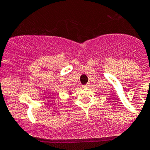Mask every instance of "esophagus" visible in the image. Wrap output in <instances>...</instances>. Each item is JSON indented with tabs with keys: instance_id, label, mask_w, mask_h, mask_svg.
<instances>
[{
	"instance_id": "obj_1",
	"label": "esophagus",
	"mask_w": 150,
	"mask_h": 150,
	"mask_svg": "<svg viewBox=\"0 0 150 150\" xmlns=\"http://www.w3.org/2000/svg\"><path fill=\"white\" fill-rule=\"evenodd\" d=\"M87 86H88V84H84V85H82V86H81V87H83V88H84V87H87Z\"/></svg>"
}]
</instances>
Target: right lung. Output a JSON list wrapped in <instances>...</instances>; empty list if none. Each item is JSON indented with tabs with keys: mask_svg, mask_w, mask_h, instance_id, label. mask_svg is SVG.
Returning a JSON list of instances; mask_svg holds the SVG:
<instances>
[{
	"mask_svg": "<svg viewBox=\"0 0 150 150\" xmlns=\"http://www.w3.org/2000/svg\"><path fill=\"white\" fill-rule=\"evenodd\" d=\"M71 93H70V94H71Z\"/></svg>",
	"mask_w": 150,
	"mask_h": 150,
	"instance_id": "add662e5",
	"label": "right lung"
}]
</instances>
